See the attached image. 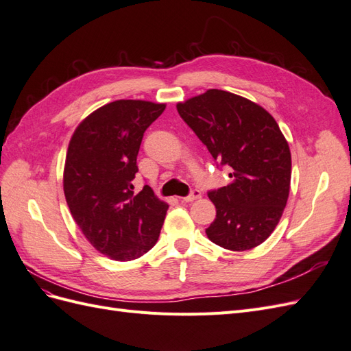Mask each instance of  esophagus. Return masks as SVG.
<instances>
[{
    "instance_id": "34e87169",
    "label": "esophagus",
    "mask_w": 351,
    "mask_h": 351,
    "mask_svg": "<svg viewBox=\"0 0 351 351\" xmlns=\"http://www.w3.org/2000/svg\"><path fill=\"white\" fill-rule=\"evenodd\" d=\"M200 196H202V193H200V190L195 189V190H192V193H190L189 196H184V197H182V202H193V200L199 199Z\"/></svg>"
}]
</instances>
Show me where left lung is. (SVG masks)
<instances>
[{
	"mask_svg": "<svg viewBox=\"0 0 351 351\" xmlns=\"http://www.w3.org/2000/svg\"><path fill=\"white\" fill-rule=\"evenodd\" d=\"M177 111L217 165L230 171L228 186L208 192L217 208L208 239L234 252L259 246L277 227L290 193L291 154L277 121L258 104L219 89L177 104Z\"/></svg>",
	"mask_w": 351,
	"mask_h": 351,
	"instance_id": "obj_1",
	"label": "left lung"
}]
</instances>
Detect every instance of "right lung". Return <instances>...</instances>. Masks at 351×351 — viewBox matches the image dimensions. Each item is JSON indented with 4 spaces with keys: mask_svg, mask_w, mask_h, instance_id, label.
Masks as SVG:
<instances>
[{
    "mask_svg": "<svg viewBox=\"0 0 351 351\" xmlns=\"http://www.w3.org/2000/svg\"><path fill=\"white\" fill-rule=\"evenodd\" d=\"M165 104L120 99L93 111L73 133L64 195L76 224L99 253L114 261L141 258L158 241L168 205L149 186L133 192L143 133Z\"/></svg>",
    "mask_w": 351,
    "mask_h": 351,
    "instance_id": "obj_1",
    "label": "right lung"
}]
</instances>
